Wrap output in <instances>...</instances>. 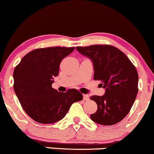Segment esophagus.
Listing matches in <instances>:
<instances>
[{
    "label": "esophagus",
    "instance_id": "1",
    "mask_svg": "<svg viewBox=\"0 0 154 154\" xmlns=\"http://www.w3.org/2000/svg\"><path fill=\"white\" fill-rule=\"evenodd\" d=\"M83 98H84V100L88 101L89 99V97L87 94H83Z\"/></svg>",
    "mask_w": 154,
    "mask_h": 154
}]
</instances>
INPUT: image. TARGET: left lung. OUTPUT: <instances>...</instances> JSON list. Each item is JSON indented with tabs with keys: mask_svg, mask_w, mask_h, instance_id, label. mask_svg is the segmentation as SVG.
Instances as JSON below:
<instances>
[{
	"mask_svg": "<svg viewBox=\"0 0 154 154\" xmlns=\"http://www.w3.org/2000/svg\"><path fill=\"white\" fill-rule=\"evenodd\" d=\"M82 55L91 60L94 79L105 88L103 96H91L97 110L91 120L103 125L118 123L129 113L138 91V74L133 63L118 48L109 45L76 47Z\"/></svg>",
	"mask_w": 154,
	"mask_h": 154,
	"instance_id": "left-lung-1",
	"label": "left lung"
}]
</instances>
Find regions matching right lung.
Masks as SVG:
<instances>
[{
	"instance_id": "1",
	"label": "right lung",
	"mask_w": 154,
	"mask_h": 154,
	"mask_svg": "<svg viewBox=\"0 0 154 154\" xmlns=\"http://www.w3.org/2000/svg\"><path fill=\"white\" fill-rule=\"evenodd\" d=\"M75 48L50 47L27 53L14 68V89L21 106L34 121L52 124L66 116L83 95L75 88L58 92L52 88L60 64Z\"/></svg>"
}]
</instances>
